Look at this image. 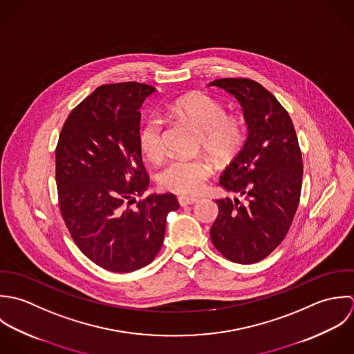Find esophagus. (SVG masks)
<instances>
[{
	"mask_svg": "<svg viewBox=\"0 0 354 354\" xmlns=\"http://www.w3.org/2000/svg\"><path fill=\"white\" fill-rule=\"evenodd\" d=\"M178 201H179L180 207H187V205H193V204H196L198 200H197V198H194V197L180 196V197H178Z\"/></svg>",
	"mask_w": 354,
	"mask_h": 354,
	"instance_id": "esophagus-1",
	"label": "esophagus"
}]
</instances>
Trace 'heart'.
Listing matches in <instances>:
<instances>
[{
    "label": "heart",
    "mask_w": 354,
    "mask_h": 354,
    "mask_svg": "<svg viewBox=\"0 0 354 354\" xmlns=\"http://www.w3.org/2000/svg\"><path fill=\"white\" fill-rule=\"evenodd\" d=\"M169 111L179 119L190 123L198 133L203 149L217 161L232 158L245 141L243 126L239 119L225 115V108L205 93H192L176 100ZM164 122L157 115H150L142 123L138 141L145 157L157 161L164 154ZM212 168L205 160L176 158L160 174V185L179 194H197L203 190Z\"/></svg>",
    "instance_id": "heart-1"
}]
</instances>
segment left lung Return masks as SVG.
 Returning a JSON list of instances; mask_svg holds the SVG:
<instances>
[{"label": "left lung", "mask_w": 354, "mask_h": 354, "mask_svg": "<svg viewBox=\"0 0 354 354\" xmlns=\"http://www.w3.org/2000/svg\"><path fill=\"white\" fill-rule=\"evenodd\" d=\"M208 86L236 98L248 129L242 149L218 179L245 203L216 200L213 246L234 263L254 264L278 248L292 223L302 186L301 150L288 113L260 83L225 77Z\"/></svg>", "instance_id": "8db88e82"}]
</instances>
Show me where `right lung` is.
<instances>
[{"mask_svg": "<svg viewBox=\"0 0 354 354\" xmlns=\"http://www.w3.org/2000/svg\"><path fill=\"white\" fill-rule=\"evenodd\" d=\"M154 91L137 82L100 86L70 113L56 149L60 211L72 239L112 272L150 264L161 249L168 213L179 208L171 193L136 200L149 186L140 111Z\"/></svg>", "mask_w": 354, "mask_h": 354, "instance_id": "obj_1", "label": "right lung"}]
</instances>
